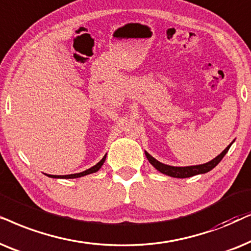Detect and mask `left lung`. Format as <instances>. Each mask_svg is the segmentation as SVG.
I'll use <instances>...</instances> for the list:
<instances>
[{"label": "left lung", "mask_w": 251, "mask_h": 251, "mask_svg": "<svg viewBox=\"0 0 251 251\" xmlns=\"http://www.w3.org/2000/svg\"><path fill=\"white\" fill-rule=\"evenodd\" d=\"M233 142H234V140H233ZM232 143L227 146L218 156L210 160V162L204 163V164H200V165L172 166V165H168V164H164V163L158 162V160H157L156 158H153V157L150 155L149 152H147L146 150H145V153H146V157L148 158L150 164H151L153 168L157 170V171L163 173V175L173 176V178H189V176H193L203 175V173L211 171L213 168H216V166L219 164L220 160L224 158V156L226 155L227 151H228V149L230 148V146H232Z\"/></svg>", "instance_id": "obj_1"}]
</instances>
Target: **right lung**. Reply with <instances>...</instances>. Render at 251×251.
<instances>
[{
  "label": "right lung",
  "mask_w": 251,
  "mask_h": 251,
  "mask_svg": "<svg viewBox=\"0 0 251 251\" xmlns=\"http://www.w3.org/2000/svg\"><path fill=\"white\" fill-rule=\"evenodd\" d=\"M106 158V155H104V157L100 160L98 164H95L94 166H92L91 169L86 170V171H82L80 173H73V175H68V176H51V175H47L49 178H56V179H75V178H80V176H85L87 175H91V173H95L98 172L100 169L102 168V165L104 164Z\"/></svg>",
  "instance_id": "obj_1"
}]
</instances>
